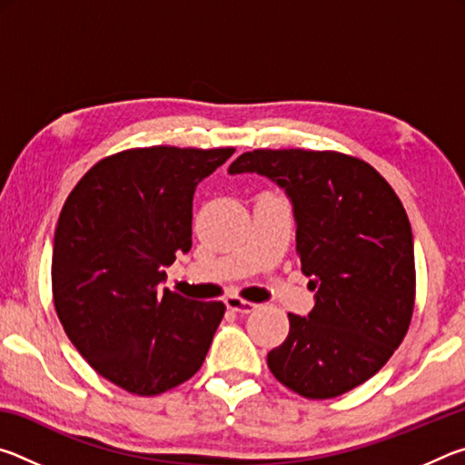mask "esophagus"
Instances as JSON below:
<instances>
[{"instance_id":"1","label":"esophagus","mask_w":465,"mask_h":465,"mask_svg":"<svg viewBox=\"0 0 465 465\" xmlns=\"http://www.w3.org/2000/svg\"><path fill=\"white\" fill-rule=\"evenodd\" d=\"M225 305H227V310L238 312V313H250V312L256 310V303H252V302H248V299H242L238 295L227 297Z\"/></svg>"}]
</instances>
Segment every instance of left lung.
Segmentation results:
<instances>
[{"mask_svg": "<svg viewBox=\"0 0 465 465\" xmlns=\"http://www.w3.org/2000/svg\"><path fill=\"white\" fill-rule=\"evenodd\" d=\"M271 178L293 203L302 272L316 289L310 316L266 357L277 380L310 400L342 396L388 363L411 326L412 230L402 201L359 157L313 149H254L230 174Z\"/></svg>", "mask_w": 465, "mask_h": 465, "instance_id": "left-lung-1", "label": "left lung"}]
</instances>
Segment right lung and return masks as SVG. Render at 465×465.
<instances>
[{"label":"right lung","mask_w":465,"mask_h":465,"mask_svg":"<svg viewBox=\"0 0 465 465\" xmlns=\"http://www.w3.org/2000/svg\"><path fill=\"white\" fill-rule=\"evenodd\" d=\"M233 147H135L85 172L63 204L53 302L94 371L157 396L199 371L225 313L170 289L163 266L193 246V194Z\"/></svg>","instance_id":"add662e5"}]
</instances>
